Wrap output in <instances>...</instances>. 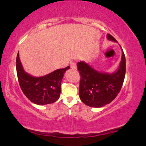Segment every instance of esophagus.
Listing matches in <instances>:
<instances>
[{
  "instance_id": "esophagus-1",
  "label": "esophagus",
  "mask_w": 146,
  "mask_h": 146,
  "mask_svg": "<svg viewBox=\"0 0 146 146\" xmlns=\"http://www.w3.org/2000/svg\"><path fill=\"white\" fill-rule=\"evenodd\" d=\"M70 67H71V68L76 70V69L77 68L76 64L75 62H72V63H71V64H70Z\"/></svg>"
}]
</instances>
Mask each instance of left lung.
Segmentation results:
<instances>
[{"label":"left lung","instance_id":"8db88e82","mask_svg":"<svg viewBox=\"0 0 146 146\" xmlns=\"http://www.w3.org/2000/svg\"><path fill=\"white\" fill-rule=\"evenodd\" d=\"M107 38L117 42L109 34ZM77 66L81 77L80 98L84 104L90 107L101 108L115 98L122 86L125 74V58L122 49L118 69L111 74L96 70L84 61L78 62Z\"/></svg>","mask_w":146,"mask_h":146}]
</instances>
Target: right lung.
Returning <instances> with one entry per match:
<instances>
[{
    "instance_id": "1",
    "label": "right lung",
    "mask_w": 146,
    "mask_h": 146,
    "mask_svg": "<svg viewBox=\"0 0 146 146\" xmlns=\"http://www.w3.org/2000/svg\"><path fill=\"white\" fill-rule=\"evenodd\" d=\"M69 68L67 66L43 76L35 77L25 71L19 53L17 54V72L20 86L27 98L37 105L49 104L58 100L61 92V82Z\"/></svg>"
}]
</instances>
